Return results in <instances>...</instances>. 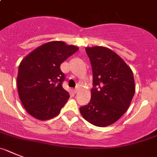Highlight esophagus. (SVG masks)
I'll list each match as a JSON object with an SVG mask.
<instances>
[{
    "instance_id": "esophagus-1",
    "label": "esophagus",
    "mask_w": 157,
    "mask_h": 157,
    "mask_svg": "<svg viewBox=\"0 0 157 157\" xmlns=\"http://www.w3.org/2000/svg\"><path fill=\"white\" fill-rule=\"evenodd\" d=\"M79 90H80L79 87H77L75 89H73V92H74V93H77V92H79Z\"/></svg>"
}]
</instances>
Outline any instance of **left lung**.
<instances>
[{
	"label": "left lung",
	"instance_id": "8db88e82",
	"mask_svg": "<svg viewBox=\"0 0 157 157\" xmlns=\"http://www.w3.org/2000/svg\"><path fill=\"white\" fill-rule=\"evenodd\" d=\"M85 50L92 64L94 88L91 100L80 107V112L94 126H110L126 113L131 103L135 93L133 72L107 47H86Z\"/></svg>",
	"mask_w": 157,
	"mask_h": 157
}]
</instances>
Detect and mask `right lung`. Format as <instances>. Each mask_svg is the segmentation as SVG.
Instances as JSON below:
<instances>
[{"instance_id": "obj_1", "label": "right lung", "mask_w": 157, "mask_h": 157, "mask_svg": "<svg viewBox=\"0 0 157 157\" xmlns=\"http://www.w3.org/2000/svg\"><path fill=\"white\" fill-rule=\"evenodd\" d=\"M79 50L62 41L49 42L22 60L17 76V89L27 112L39 120L59 114L69 98L62 88L65 74L60 65Z\"/></svg>"}]
</instances>
